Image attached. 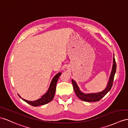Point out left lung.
I'll return each instance as SVG.
<instances>
[{
  "instance_id": "obj_1",
  "label": "left lung",
  "mask_w": 128,
  "mask_h": 128,
  "mask_svg": "<svg viewBox=\"0 0 128 128\" xmlns=\"http://www.w3.org/2000/svg\"><path fill=\"white\" fill-rule=\"evenodd\" d=\"M116 63L114 59V54L113 58V65L112 67V70L111 72V74L108 81L107 86L105 88V89L102 91L98 92L96 93H90V94H86L83 93L80 90L79 87H78L76 81L74 80H72V86L75 93L77 96L80 98V100L83 101L89 102H97L99 101L100 99H102L106 94L109 92L110 90L111 87L112 86L114 78V74L116 73Z\"/></svg>"
}]
</instances>
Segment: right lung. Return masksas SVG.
Here are the masks:
<instances>
[{
  "instance_id": "1",
  "label": "right lung",
  "mask_w": 128,
  "mask_h": 128,
  "mask_svg": "<svg viewBox=\"0 0 128 128\" xmlns=\"http://www.w3.org/2000/svg\"><path fill=\"white\" fill-rule=\"evenodd\" d=\"M62 73L59 72L57 74L54 76L53 79L52 80L51 83L50 84V86H49L48 89L47 91V92H46L45 94L42 95L41 98H39L37 100H34V101H30V100H27L25 99L22 98L20 96H18L20 97L24 101L28 103V104L31 105L32 106H42V105H45L47 104L53 100L54 97L55 92H56V84L57 83V81L59 77L60 76Z\"/></svg>"
}]
</instances>
